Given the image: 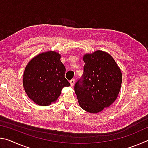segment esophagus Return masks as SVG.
Instances as JSON below:
<instances>
[{
  "instance_id": "obj_1",
  "label": "esophagus",
  "mask_w": 148,
  "mask_h": 148,
  "mask_svg": "<svg viewBox=\"0 0 148 148\" xmlns=\"http://www.w3.org/2000/svg\"><path fill=\"white\" fill-rule=\"evenodd\" d=\"M70 83H71V86L73 87L74 86V84H75V79H72L71 81H70Z\"/></svg>"
}]
</instances>
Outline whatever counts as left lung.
Returning <instances> with one entry per match:
<instances>
[{"mask_svg": "<svg viewBox=\"0 0 148 148\" xmlns=\"http://www.w3.org/2000/svg\"><path fill=\"white\" fill-rule=\"evenodd\" d=\"M82 80L76 82L74 91L79 106L97 114L114 103L121 89L122 73L113 57L97 50L84 55Z\"/></svg>", "mask_w": 148, "mask_h": 148, "instance_id": "1", "label": "left lung"}]
</instances>
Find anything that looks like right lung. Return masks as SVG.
<instances>
[{
  "instance_id": "1",
  "label": "right lung",
  "mask_w": 148,
  "mask_h": 148,
  "mask_svg": "<svg viewBox=\"0 0 148 148\" xmlns=\"http://www.w3.org/2000/svg\"><path fill=\"white\" fill-rule=\"evenodd\" d=\"M61 54L47 51L33 57L23 73L25 91L34 103L49 106L56 102L64 87L71 84L64 77L66 69L61 61Z\"/></svg>"
}]
</instances>
